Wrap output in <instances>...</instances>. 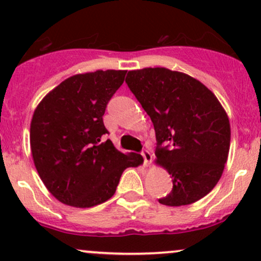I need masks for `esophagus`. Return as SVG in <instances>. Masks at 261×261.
Masks as SVG:
<instances>
[{"mask_svg":"<svg viewBox=\"0 0 261 261\" xmlns=\"http://www.w3.org/2000/svg\"><path fill=\"white\" fill-rule=\"evenodd\" d=\"M142 157H143V161H145L146 166H148V164L152 162V154L151 152L147 151V149H145V151L142 152Z\"/></svg>","mask_w":261,"mask_h":261,"instance_id":"esophagus-1","label":"esophagus"}]
</instances>
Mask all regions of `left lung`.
Masks as SVG:
<instances>
[{
    "instance_id": "obj_1",
    "label": "left lung",
    "mask_w": 261,
    "mask_h": 261,
    "mask_svg": "<svg viewBox=\"0 0 261 261\" xmlns=\"http://www.w3.org/2000/svg\"><path fill=\"white\" fill-rule=\"evenodd\" d=\"M126 83L153 122L154 163L172 175V191L160 203L184 206L202 199L228 158L230 125L222 104L200 81L166 67L128 71Z\"/></svg>"
}]
</instances>
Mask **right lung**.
I'll return each mask as SVG.
<instances>
[{"label":"right lung","mask_w":261,"mask_h":261,"mask_svg":"<svg viewBox=\"0 0 261 261\" xmlns=\"http://www.w3.org/2000/svg\"><path fill=\"white\" fill-rule=\"evenodd\" d=\"M126 71L98 70L62 81L35 108L31 122L34 166L54 197L73 207H93L115 194L128 167L142 155L122 153L110 140L103 115Z\"/></svg>","instance_id":"obj_1"}]
</instances>
